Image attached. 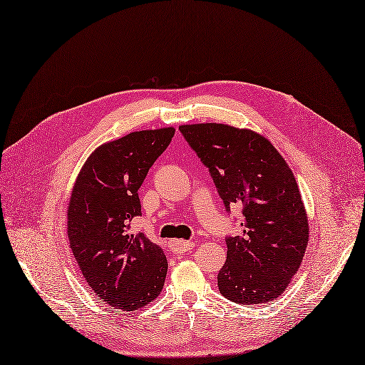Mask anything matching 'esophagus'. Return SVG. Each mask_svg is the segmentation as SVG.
Instances as JSON below:
<instances>
[{"mask_svg": "<svg viewBox=\"0 0 365 365\" xmlns=\"http://www.w3.org/2000/svg\"><path fill=\"white\" fill-rule=\"evenodd\" d=\"M194 248V244L192 242H187V240H173L170 244V250L174 252V254H182V252H186Z\"/></svg>", "mask_w": 365, "mask_h": 365, "instance_id": "34e87169", "label": "esophagus"}]
</instances>
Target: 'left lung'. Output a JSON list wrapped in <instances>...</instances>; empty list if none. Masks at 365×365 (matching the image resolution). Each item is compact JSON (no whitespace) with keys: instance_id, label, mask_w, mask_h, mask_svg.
I'll return each mask as SVG.
<instances>
[{"instance_id":"1","label":"left lung","mask_w":365,"mask_h":365,"mask_svg":"<svg viewBox=\"0 0 365 365\" xmlns=\"http://www.w3.org/2000/svg\"><path fill=\"white\" fill-rule=\"evenodd\" d=\"M230 212H242L240 236H227V260L218 274L222 296L242 305L271 302L301 266L308 220L298 183L286 160L262 135L220 123L183 125Z\"/></svg>"}]
</instances>
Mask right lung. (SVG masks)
<instances>
[{"mask_svg":"<svg viewBox=\"0 0 365 365\" xmlns=\"http://www.w3.org/2000/svg\"><path fill=\"white\" fill-rule=\"evenodd\" d=\"M174 132H132L98 147L79 171L67 207V236L87 284L123 312L152 302L165 282L164 251L143 233L132 235L130 222L141 215L138 190Z\"/></svg>","mask_w":365,"mask_h":365,"instance_id":"add662e5","label":"right lung"}]
</instances>
